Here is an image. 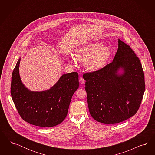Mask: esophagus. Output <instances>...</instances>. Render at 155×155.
<instances>
[{
	"label": "esophagus",
	"mask_w": 155,
	"mask_h": 155,
	"mask_svg": "<svg viewBox=\"0 0 155 155\" xmlns=\"http://www.w3.org/2000/svg\"><path fill=\"white\" fill-rule=\"evenodd\" d=\"M79 82H80V83L81 84H84L85 81H84V78L81 77L80 78H79Z\"/></svg>",
	"instance_id": "1"
}]
</instances>
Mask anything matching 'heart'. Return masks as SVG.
I'll use <instances>...</instances> for the list:
<instances>
[{"mask_svg":"<svg viewBox=\"0 0 155 155\" xmlns=\"http://www.w3.org/2000/svg\"><path fill=\"white\" fill-rule=\"evenodd\" d=\"M111 49L101 42H92L86 44L78 48L75 51L76 58L84 62L86 71L94 72L99 71L105 66L111 56ZM71 63H74L73 57L69 58Z\"/></svg>","mask_w":155,"mask_h":155,"instance_id":"1","label":"heart"}]
</instances>
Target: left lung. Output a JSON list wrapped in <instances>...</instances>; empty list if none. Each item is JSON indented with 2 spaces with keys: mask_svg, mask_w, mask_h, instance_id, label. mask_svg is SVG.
Segmentation results:
<instances>
[{
  "mask_svg": "<svg viewBox=\"0 0 155 155\" xmlns=\"http://www.w3.org/2000/svg\"><path fill=\"white\" fill-rule=\"evenodd\" d=\"M117 40L118 49L112 62L83 75L90 114L104 124L123 122L134 115L145 91L140 61L129 45Z\"/></svg>",
  "mask_w": 155,
  "mask_h": 155,
  "instance_id": "left-lung-1",
  "label": "left lung"
}]
</instances>
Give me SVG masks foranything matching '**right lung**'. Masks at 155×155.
Instances as JSON below:
<instances>
[{"mask_svg": "<svg viewBox=\"0 0 155 155\" xmlns=\"http://www.w3.org/2000/svg\"><path fill=\"white\" fill-rule=\"evenodd\" d=\"M21 57L12 72L11 94L20 117L25 122L39 127L60 124L67 115L71 99L79 87L77 72L66 73L52 87L40 91L28 89L19 74Z\"/></svg>", "mask_w": 155, "mask_h": 155, "instance_id": "right-lung-1", "label": "right lung"}]
</instances>
